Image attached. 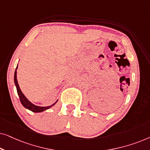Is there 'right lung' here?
Segmentation results:
<instances>
[{"label":"right lung","instance_id":"1","mask_svg":"<svg viewBox=\"0 0 150 150\" xmlns=\"http://www.w3.org/2000/svg\"><path fill=\"white\" fill-rule=\"evenodd\" d=\"M17 69H18V65H17V67H16V69L15 74H14V83H15L16 89H17V92H18V96H19L20 102H21V104L23 105L24 108H27V109L31 110V111L34 112H40L44 111V110H45L48 109V108L52 107V106H54V104L57 103L58 100L55 102L54 104H52V105L48 106H36V105H35V104H32L31 102H30L29 100H28L27 98L25 97V96L22 93L21 89H20V88L19 87V85H18V83L17 81V71H16L17 70Z\"/></svg>","mask_w":150,"mask_h":150}]
</instances>
